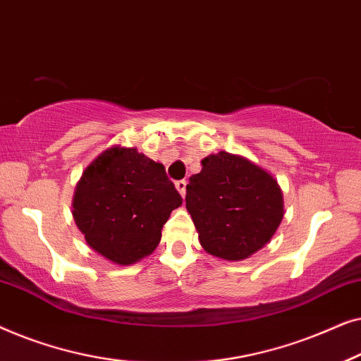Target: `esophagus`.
I'll list each match as a JSON object with an SVG mask.
<instances>
[{
    "instance_id": "obj_1",
    "label": "esophagus",
    "mask_w": 361,
    "mask_h": 361,
    "mask_svg": "<svg viewBox=\"0 0 361 361\" xmlns=\"http://www.w3.org/2000/svg\"><path fill=\"white\" fill-rule=\"evenodd\" d=\"M185 187H187V180H185V179L176 182V189L179 190V194H180L182 197H185Z\"/></svg>"
}]
</instances>
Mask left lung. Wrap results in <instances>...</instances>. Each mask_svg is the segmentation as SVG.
<instances>
[{
    "label": "left lung",
    "instance_id": "obj_1",
    "mask_svg": "<svg viewBox=\"0 0 361 361\" xmlns=\"http://www.w3.org/2000/svg\"><path fill=\"white\" fill-rule=\"evenodd\" d=\"M187 184L185 207L200 245L216 258L240 261L271 240L283 220V194L268 172L220 151L202 161Z\"/></svg>",
    "mask_w": 361,
    "mask_h": 361
}]
</instances>
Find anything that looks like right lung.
Segmentation results:
<instances>
[{"label": "right lung", "mask_w": 361, "mask_h": 361, "mask_svg": "<svg viewBox=\"0 0 361 361\" xmlns=\"http://www.w3.org/2000/svg\"><path fill=\"white\" fill-rule=\"evenodd\" d=\"M182 197L164 166L133 147H111L87 167L73 195V219L87 243L116 264L151 255Z\"/></svg>", "instance_id": "add662e5"}]
</instances>
